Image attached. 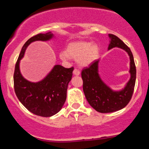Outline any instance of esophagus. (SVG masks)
Wrapping results in <instances>:
<instances>
[{"label":"esophagus","mask_w":149,"mask_h":149,"mask_svg":"<svg viewBox=\"0 0 149 149\" xmlns=\"http://www.w3.org/2000/svg\"><path fill=\"white\" fill-rule=\"evenodd\" d=\"M73 75H75V76H79L80 72V71L78 69H75L74 70H73Z\"/></svg>","instance_id":"34e87169"}]
</instances>
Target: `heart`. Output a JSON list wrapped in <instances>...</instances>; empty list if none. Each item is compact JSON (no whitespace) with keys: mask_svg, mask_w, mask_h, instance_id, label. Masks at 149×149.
<instances>
[{"mask_svg":"<svg viewBox=\"0 0 149 149\" xmlns=\"http://www.w3.org/2000/svg\"><path fill=\"white\" fill-rule=\"evenodd\" d=\"M100 52L99 46L91 41H75L69 43L66 50L60 53L62 60H69L70 57L76 59L82 66L91 64L97 59Z\"/></svg>","mask_w":149,"mask_h":149,"instance_id":"1","label":"heart"}]
</instances>
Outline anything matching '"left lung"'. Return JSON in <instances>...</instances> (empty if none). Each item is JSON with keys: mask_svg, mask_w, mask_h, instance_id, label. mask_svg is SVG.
Masks as SVG:
<instances>
[{"mask_svg": "<svg viewBox=\"0 0 149 149\" xmlns=\"http://www.w3.org/2000/svg\"><path fill=\"white\" fill-rule=\"evenodd\" d=\"M110 43L108 49L119 47L127 53L130 60V78L123 89L114 91L109 88L99 75V61L95 60L89 67L83 69L81 73L83 80V89L90 105L100 113H111L123 109L130 101L136 81V66L130 49L119 38L109 34Z\"/></svg>", "mask_w": 149, "mask_h": 149, "instance_id": "1", "label": "left lung"}]
</instances>
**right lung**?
<instances>
[{"label": "right lung", "instance_id": "1", "mask_svg": "<svg viewBox=\"0 0 149 149\" xmlns=\"http://www.w3.org/2000/svg\"><path fill=\"white\" fill-rule=\"evenodd\" d=\"M53 36V33L48 32L37 34L29 39L22 47L15 68L14 88L18 100L30 112L42 117L55 115L64 106L73 67L66 69L61 65H55L45 78L37 83H32L22 76L19 62L31 42L47 41Z\"/></svg>", "mask_w": 149, "mask_h": 149}]
</instances>
